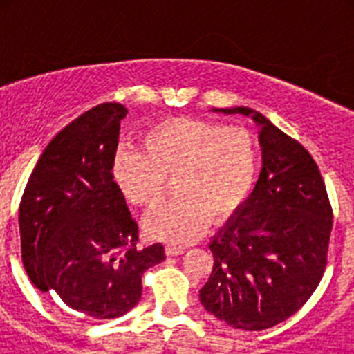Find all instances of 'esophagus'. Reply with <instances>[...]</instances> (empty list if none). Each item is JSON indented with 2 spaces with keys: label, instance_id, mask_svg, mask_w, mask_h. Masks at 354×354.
<instances>
[{
  "label": "esophagus",
  "instance_id": "1",
  "mask_svg": "<svg viewBox=\"0 0 354 354\" xmlns=\"http://www.w3.org/2000/svg\"><path fill=\"white\" fill-rule=\"evenodd\" d=\"M183 253H184V248H180V246H171V245L167 246V255H168V257H175V255H183Z\"/></svg>",
  "mask_w": 354,
  "mask_h": 354
}]
</instances>
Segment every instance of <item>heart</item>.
<instances>
[{"label":"heart","mask_w":354,"mask_h":354,"mask_svg":"<svg viewBox=\"0 0 354 354\" xmlns=\"http://www.w3.org/2000/svg\"><path fill=\"white\" fill-rule=\"evenodd\" d=\"M142 149L120 147L111 174L118 192L134 207L154 205L165 192V179L174 177L171 192L177 198L143 220L150 237L170 245L195 241L209 218L221 223L236 214L257 180L259 145L245 127L168 118L145 131Z\"/></svg>","instance_id":"obj_1"}]
</instances>
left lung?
<instances>
[{"instance_id": "8db88e82", "label": "left lung", "mask_w": 354, "mask_h": 354, "mask_svg": "<svg viewBox=\"0 0 354 354\" xmlns=\"http://www.w3.org/2000/svg\"><path fill=\"white\" fill-rule=\"evenodd\" d=\"M252 118L262 168L252 195L212 237L214 266L200 289L205 310L246 331L277 326L308 301L326 268L333 214L305 147L252 108H214Z\"/></svg>"}]
</instances>
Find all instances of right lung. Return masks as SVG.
Returning a JSON list of instances; mask_svg holds the SVG:
<instances>
[{
    "label": "right lung",
    "mask_w": 354,
    "mask_h": 354,
    "mask_svg": "<svg viewBox=\"0 0 354 354\" xmlns=\"http://www.w3.org/2000/svg\"><path fill=\"white\" fill-rule=\"evenodd\" d=\"M127 109L104 102L56 134L31 171L19 207L23 264L40 292H56L77 317L115 319L142 298V277L165 259L138 250V225L111 162Z\"/></svg>",
    "instance_id": "obj_1"
}]
</instances>
